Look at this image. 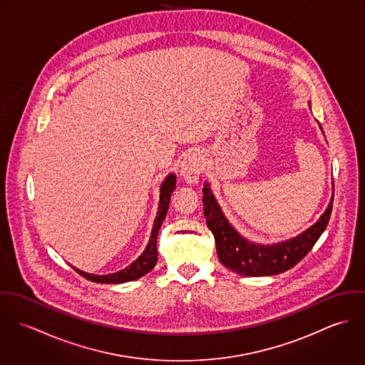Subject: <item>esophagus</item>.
<instances>
[{
  "mask_svg": "<svg viewBox=\"0 0 365 365\" xmlns=\"http://www.w3.org/2000/svg\"><path fill=\"white\" fill-rule=\"evenodd\" d=\"M204 168L205 161L202 155L200 152H191L184 157L181 163V175L188 184H194L197 182V180H200Z\"/></svg>",
  "mask_w": 365,
  "mask_h": 365,
  "instance_id": "1",
  "label": "esophagus"
}]
</instances>
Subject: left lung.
<instances>
[{
    "mask_svg": "<svg viewBox=\"0 0 365 365\" xmlns=\"http://www.w3.org/2000/svg\"><path fill=\"white\" fill-rule=\"evenodd\" d=\"M202 192L204 215L215 237L219 260L230 271L246 277L275 275L298 264L311 252L326 229L333 208L331 198L326 212L307 232L284 243L262 246L247 242L229 225L210 192L209 184L204 185Z\"/></svg>",
    "mask_w": 365,
    "mask_h": 365,
    "instance_id": "obj_1",
    "label": "left lung"
}]
</instances>
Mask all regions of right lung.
<instances>
[{
    "instance_id": "add662e5",
    "label": "right lung",
    "mask_w": 365,
    "mask_h": 365,
    "mask_svg": "<svg viewBox=\"0 0 365 365\" xmlns=\"http://www.w3.org/2000/svg\"><path fill=\"white\" fill-rule=\"evenodd\" d=\"M174 188H175V175L174 174H168L167 178L163 181L161 188H160V204H158V210H157L156 219H155V225H153L150 240H149L145 252L136 260L133 261L130 265H128L126 268H123V269H120L118 272H112V274H106V275H94V274H88V272L80 271L77 268H74V269L81 277L87 278L88 281L100 282V284L128 282V281L138 279V278L143 277L145 274H148L149 271H152L157 262V233H158V229H160L163 220L165 219L168 205H170V198H171V194H173Z\"/></svg>"
}]
</instances>
